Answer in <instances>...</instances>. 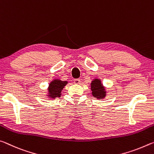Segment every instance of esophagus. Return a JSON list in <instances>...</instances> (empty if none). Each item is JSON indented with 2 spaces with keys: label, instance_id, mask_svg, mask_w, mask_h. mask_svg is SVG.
Instances as JSON below:
<instances>
[{
  "label": "esophagus",
  "instance_id": "34e87169",
  "mask_svg": "<svg viewBox=\"0 0 154 154\" xmlns=\"http://www.w3.org/2000/svg\"><path fill=\"white\" fill-rule=\"evenodd\" d=\"M80 82V79H75V80H74V84H76V85L79 84Z\"/></svg>",
  "mask_w": 154,
  "mask_h": 154
}]
</instances>
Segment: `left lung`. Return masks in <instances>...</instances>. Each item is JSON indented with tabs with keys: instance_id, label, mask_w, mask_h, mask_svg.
<instances>
[{
	"instance_id": "1",
	"label": "left lung",
	"mask_w": 154,
	"mask_h": 154,
	"mask_svg": "<svg viewBox=\"0 0 154 154\" xmlns=\"http://www.w3.org/2000/svg\"><path fill=\"white\" fill-rule=\"evenodd\" d=\"M91 87L94 97H97V99H103L106 96V92L100 79H94L93 80L91 83Z\"/></svg>"
}]
</instances>
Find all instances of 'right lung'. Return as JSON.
<instances>
[{"mask_svg":"<svg viewBox=\"0 0 154 154\" xmlns=\"http://www.w3.org/2000/svg\"><path fill=\"white\" fill-rule=\"evenodd\" d=\"M67 84V81H62L60 80L55 79L50 82L48 87V97L55 98L60 97L61 95V91L64 87Z\"/></svg>","mask_w":154,"mask_h":154,"instance_id":"1","label":"right lung"}]
</instances>
